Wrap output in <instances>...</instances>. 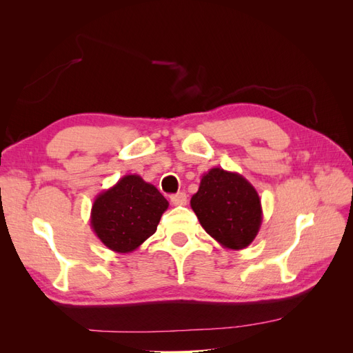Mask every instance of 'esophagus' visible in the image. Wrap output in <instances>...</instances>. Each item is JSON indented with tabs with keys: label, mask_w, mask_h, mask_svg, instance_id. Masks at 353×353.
I'll return each instance as SVG.
<instances>
[{
	"label": "esophagus",
	"mask_w": 353,
	"mask_h": 353,
	"mask_svg": "<svg viewBox=\"0 0 353 353\" xmlns=\"http://www.w3.org/2000/svg\"><path fill=\"white\" fill-rule=\"evenodd\" d=\"M170 201H172L174 206H184V205H187V194L178 193V194L170 196Z\"/></svg>",
	"instance_id": "esophagus-1"
}]
</instances>
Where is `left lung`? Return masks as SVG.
Listing matches in <instances>:
<instances>
[{"label": "left lung", "instance_id": "8db88e82", "mask_svg": "<svg viewBox=\"0 0 353 353\" xmlns=\"http://www.w3.org/2000/svg\"><path fill=\"white\" fill-rule=\"evenodd\" d=\"M190 205L200 225L225 249H245L262 225L258 191L243 175L222 168H212L201 176Z\"/></svg>", "mask_w": 353, "mask_h": 353}]
</instances>
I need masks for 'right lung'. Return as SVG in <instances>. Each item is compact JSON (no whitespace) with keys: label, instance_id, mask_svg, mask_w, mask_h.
<instances>
[{"label":"right lung","instance_id":"1","mask_svg":"<svg viewBox=\"0 0 353 353\" xmlns=\"http://www.w3.org/2000/svg\"><path fill=\"white\" fill-rule=\"evenodd\" d=\"M168 200L140 175H125L95 197L90 223L105 248L131 253L156 232Z\"/></svg>","mask_w":353,"mask_h":353}]
</instances>
